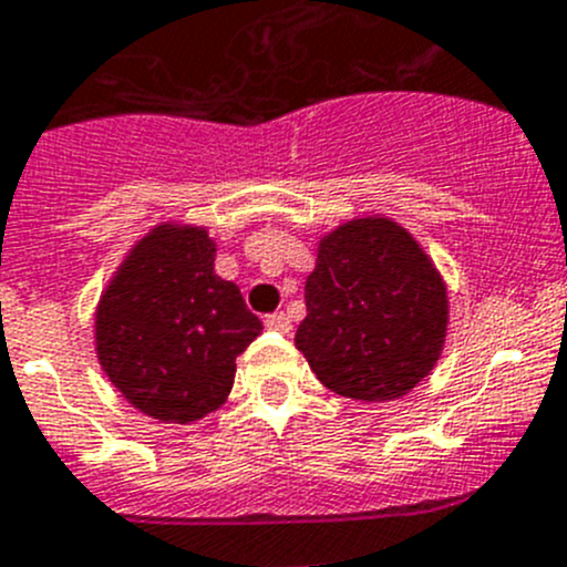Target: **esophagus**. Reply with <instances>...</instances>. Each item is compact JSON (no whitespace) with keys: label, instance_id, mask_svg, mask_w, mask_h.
<instances>
[{"label":"esophagus","instance_id":"1","mask_svg":"<svg viewBox=\"0 0 567 567\" xmlns=\"http://www.w3.org/2000/svg\"><path fill=\"white\" fill-rule=\"evenodd\" d=\"M266 327L271 329V332L288 334L290 332V318L285 316V312H274V316L266 318Z\"/></svg>","mask_w":567,"mask_h":567}]
</instances>
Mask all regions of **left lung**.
<instances>
[{
	"label": "left lung",
	"mask_w": 567,
	"mask_h": 567,
	"mask_svg": "<svg viewBox=\"0 0 567 567\" xmlns=\"http://www.w3.org/2000/svg\"><path fill=\"white\" fill-rule=\"evenodd\" d=\"M305 301L296 349L332 393L399 399L441 360L446 282L393 218H351L323 235Z\"/></svg>",
	"instance_id": "left-lung-1"
}]
</instances>
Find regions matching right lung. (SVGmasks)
I'll list each match as a JSON object with an SVG mask.
<instances>
[{"instance_id":"right-lung-1","label":"right lung","mask_w":567,"mask_h":567,"mask_svg":"<svg viewBox=\"0 0 567 567\" xmlns=\"http://www.w3.org/2000/svg\"><path fill=\"white\" fill-rule=\"evenodd\" d=\"M216 240L194 224H157L102 290L93 338L102 371L144 415L190 423L218 410L235 360L262 332L238 285L213 271Z\"/></svg>"}]
</instances>
